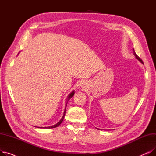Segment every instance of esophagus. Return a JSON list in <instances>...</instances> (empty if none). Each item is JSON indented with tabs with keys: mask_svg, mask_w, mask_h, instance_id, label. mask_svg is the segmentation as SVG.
Segmentation results:
<instances>
[{
	"mask_svg": "<svg viewBox=\"0 0 156 156\" xmlns=\"http://www.w3.org/2000/svg\"><path fill=\"white\" fill-rule=\"evenodd\" d=\"M81 84H82V85H82V86H83H83H84V85H85V83H81Z\"/></svg>",
	"mask_w": 156,
	"mask_h": 156,
	"instance_id": "34e87169",
	"label": "esophagus"
}]
</instances>
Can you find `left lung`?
<instances>
[{"label": "left lung", "instance_id": "left-lung-1", "mask_svg": "<svg viewBox=\"0 0 156 156\" xmlns=\"http://www.w3.org/2000/svg\"><path fill=\"white\" fill-rule=\"evenodd\" d=\"M133 54H134V55L135 56V57H136V58L139 61H140L141 63H142L143 64V62H142V59L140 58V57H139L136 54V53H135V51H134V49L133 48ZM97 129H100L99 128H97Z\"/></svg>", "mask_w": 156, "mask_h": 156}]
</instances>
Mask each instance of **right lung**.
<instances>
[{
  "label": "right lung",
  "instance_id": "add662e5",
  "mask_svg": "<svg viewBox=\"0 0 156 156\" xmlns=\"http://www.w3.org/2000/svg\"><path fill=\"white\" fill-rule=\"evenodd\" d=\"M74 94H75V91H73V92H72L71 94H69V95L68 96L67 102H66V105H67L68 102L69 101V99H71V98L74 95ZM66 108H65V110H64V112L63 116L62 117L61 119L58 122H57V124H55V125H52V126H47V127H37V128H56V127H57L58 126H59V125L61 124V122H62V121H63V119H64V118L65 113H66ZM35 127H37V126H35Z\"/></svg>",
  "mask_w": 156,
  "mask_h": 156
}]
</instances>
